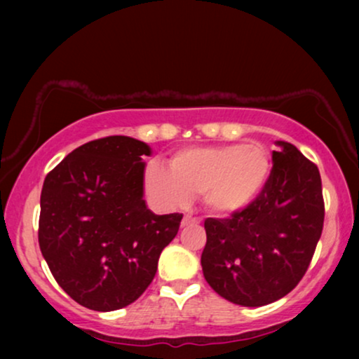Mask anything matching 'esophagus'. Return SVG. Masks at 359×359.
Returning a JSON list of instances; mask_svg holds the SVG:
<instances>
[{"label":"esophagus","mask_w":359,"mask_h":359,"mask_svg":"<svg viewBox=\"0 0 359 359\" xmlns=\"http://www.w3.org/2000/svg\"><path fill=\"white\" fill-rule=\"evenodd\" d=\"M191 220H194V219H193V215H191V214H184L183 222H181V225H188V224L191 222Z\"/></svg>","instance_id":"esophagus-1"}]
</instances>
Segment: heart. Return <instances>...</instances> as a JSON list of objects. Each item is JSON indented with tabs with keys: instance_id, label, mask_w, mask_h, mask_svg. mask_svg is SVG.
Listing matches in <instances>:
<instances>
[{
	"instance_id": "obj_1",
	"label": "heart",
	"mask_w": 359,
	"mask_h": 359,
	"mask_svg": "<svg viewBox=\"0 0 359 359\" xmlns=\"http://www.w3.org/2000/svg\"><path fill=\"white\" fill-rule=\"evenodd\" d=\"M269 170V156L258 144L191 147L171 156L170 171L151 163L145 184L151 196L175 208L204 194L210 210L232 214L262 193Z\"/></svg>"
}]
</instances>
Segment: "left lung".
<instances>
[{"label":"left lung","instance_id":"left-lung-1","mask_svg":"<svg viewBox=\"0 0 359 359\" xmlns=\"http://www.w3.org/2000/svg\"><path fill=\"white\" fill-rule=\"evenodd\" d=\"M278 145L262 193L230 217L204 220L205 281L238 306H266L291 292L322 235L325 204L317 165L292 144Z\"/></svg>","mask_w":359,"mask_h":359}]
</instances>
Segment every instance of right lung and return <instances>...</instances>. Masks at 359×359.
I'll use <instances>...</instances> for the list:
<instances>
[{"label": "right lung", "mask_w": 359, "mask_h": 359, "mask_svg": "<svg viewBox=\"0 0 359 359\" xmlns=\"http://www.w3.org/2000/svg\"><path fill=\"white\" fill-rule=\"evenodd\" d=\"M149 145L124 135L88 142L46 176L39 245L50 273L80 306L117 311L154 281L183 214L155 215L144 196Z\"/></svg>", "instance_id": "add662e5"}]
</instances>
